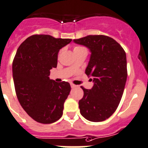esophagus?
I'll list each match as a JSON object with an SVG mask.
<instances>
[{"label": "esophagus", "mask_w": 148, "mask_h": 148, "mask_svg": "<svg viewBox=\"0 0 148 148\" xmlns=\"http://www.w3.org/2000/svg\"><path fill=\"white\" fill-rule=\"evenodd\" d=\"M70 86H71L72 88H75V87L77 86L76 85H75V84H73V83H71V84H70Z\"/></svg>", "instance_id": "esophagus-1"}]
</instances>
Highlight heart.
<instances>
[{
	"label": "heart",
	"mask_w": 148,
	"mask_h": 148,
	"mask_svg": "<svg viewBox=\"0 0 148 148\" xmlns=\"http://www.w3.org/2000/svg\"><path fill=\"white\" fill-rule=\"evenodd\" d=\"M84 49V48L81 47V46H75V47H74V51H76L81 50V49Z\"/></svg>",
	"instance_id": "obj_1"
}]
</instances>
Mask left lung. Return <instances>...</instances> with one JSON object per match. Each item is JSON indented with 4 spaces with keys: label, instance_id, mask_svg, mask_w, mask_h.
Here are the masks:
<instances>
[{
    "label": "left lung",
    "instance_id": "8db88e82",
    "mask_svg": "<svg viewBox=\"0 0 148 148\" xmlns=\"http://www.w3.org/2000/svg\"><path fill=\"white\" fill-rule=\"evenodd\" d=\"M74 42L91 51L85 73L93 77L94 82L91 89L81 86L84 97L78 102L80 112L90 121H103L116 110L124 91L127 78L126 52L116 40L103 35L87 36Z\"/></svg>",
    "mask_w": 148,
    "mask_h": 148
}]
</instances>
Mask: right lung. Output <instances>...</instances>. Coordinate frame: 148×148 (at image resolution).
Instances as JSON below:
<instances>
[{"label": "right lung", "instance_id": "1", "mask_svg": "<svg viewBox=\"0 0 148 148\" xmlns=\"http://www.w3.org/2000/svg\"><path fill=\"white\" fill-rule=\"evenodd\" d=\"M72 39L49 35H33L18 48L12 64L16 97L25 112L40 123H52L62 117L70 94L69 83L49 78L50 70L57 66L60 49Z\"/></svg>", "mask_w": 148, "mask_h": 148}]
</instances>
